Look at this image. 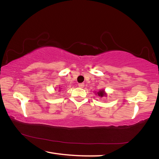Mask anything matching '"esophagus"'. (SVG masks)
Wrapping results in <instances>:
<instances>
[{
    "mask_svg": "<svg viewBox=\"0 0 159 159\" xmlns=\"http://www.w3.org/2000/svg\"><path fill=\"white\" fill-rule=\"evenodd\" d=\"M84 86H85L84 83H79V87H80V88H83Z\"/></svg>",
    "mask_w": 159,
    "mask_h": 159,
    "instance_id": "esophagus-1",
    "label": "esophagus"
}]
</instances>
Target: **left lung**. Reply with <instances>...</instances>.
<instances>
[{
    "label": "left lung",
    "mask_w": 159,
    "mask_h": 159,
    "mask_svg": "<svg viewBox=\"0 0 159 159\" xmlns=\"http://www.w3.org/2000/svg\"><path fill=\"white\" fill-rule=\"evenodd\" d=\"M97 94L99 95V97H102L103 96H106V94L104 92V90H100L99 92H97Z\"/></svg>",
    "instance_id": "1"
}]
</instances>
